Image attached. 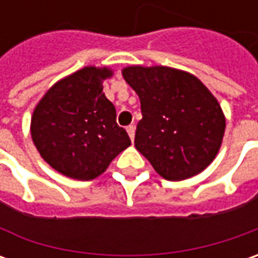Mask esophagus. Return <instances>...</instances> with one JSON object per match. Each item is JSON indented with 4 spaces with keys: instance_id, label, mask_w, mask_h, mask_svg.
I'll return each instance as SVG.
<instances>
[{
    "instance_id": "esophagus-1",
    "label": "esophagus",
    "mask_w": 258,
    "mask_h": 258,
    "mask_svg": "<svg viewBox=\"0 0 258 258\" xmlns=\"http://www.w3.org/2000/svg\"><path fill=\"white\" fill-rule=\"evenodd\" d=\"M126 131H127V134H129V138L132 139V142H134V138H135V124H129L127 127H126Z\"/></svg>"
}]
</instances>
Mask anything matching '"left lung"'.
I'll use <instances>...</instances> for the list:
<instances>
[{
	"instance_id": "1",
	"label": "left lung",
	"mask_w": 258,
	"mask_h": 258,
	"mask_svg": "<svg viewBox=\"0 0 258 258\" xmlns=\"http://www.w3.org/2000/svg\"><path fill=\"white\" fill-rule=\"evenodd\" d=\"M122 73L141 99L136 149L168 181L204 171L218 154L225 131L211 92L195 76L165 66H131Z\"/></svg>"
}]
</instances>
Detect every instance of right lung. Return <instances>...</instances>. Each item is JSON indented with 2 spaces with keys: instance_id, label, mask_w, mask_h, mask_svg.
<instances>
[{
  "instance_id": "1",
  "label": "right lung",
  "mask_w": 258,
  "mask_h": 258,
  "mask_svg": "<svg viewBox=\"0 0 258 258\" xmlns=\"http://www.w3.org/2000/svg\"><path fill=\"white\" fill-rule=\"evenodd\" d=\"M109 69L85 67L57 82L31 117L37 151L55 171L90 181L106 171L131 139L116 123V109L102 92Z\"/></svg>"
}]
</instances>
